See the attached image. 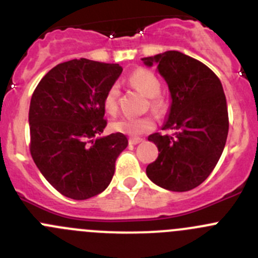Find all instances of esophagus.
Listing matches in <instances>:
<instances>
[{
  "label": "esophagus",
  "mask_w": 258,
  "mask_h": 258,
  "mask_svg": "<svg viewBox=\"0 0 258 258\" xmlns=\"http://www.w3.org/2000/svg\"><path fill=\"white\" fill-rule=\"evenodd\" d=\"M142 141H144V140L139 139V137H131V139L128 140V142L131 145H137V144H140V142H142Z\"/></svg>",
  "instance_id": "obj_1"
}]
</instances>
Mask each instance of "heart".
Instances as JSON below:
<instances>
[{
  "instance_id": "b5f03b06",
  "label": "heart",
  "mask_w": 258,
  "mask_h": 258,
  "mask_svg": "<svg viewBox=\"0 0 258 258\" xmlns=\"http://www.w3.org/2000/svg\"><path fill=\"white\" fill-rule=\"evenodd\" d=\"M130 82L142 92L146 97L151 98V107L153 110L158 111L162 108V100L158 98V93L161 91V83L157 77L151 71L145 69H139L134 71L130 76ZM118 96H119V87L117 83H113L108 91L106 92L105 98H103V107L106 112L113 114L117 111L118 106ZM155 127V122L150 116L145 117H122L111 123V128L114 132L119 134L130 135V136H140L150 132Z\"/></svg>"
}]
</instances>
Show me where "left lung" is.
<instances>
[{"mask_svg": "<svg viewBox=\"0 0 258 258\" xmlns=\"http://www.w3.org/2000/svg\"><path fill=\"white\" fill-rule=\"evenodd\" d=\"M142 61L148 67L157 64L167 83L171 106L162 130L173 131L172 136H148L160 153L146 173L168 191H189L209 177L225 148L228 112L222 83L206 64L178 51Z\"/></svg>", "mask_w": 258, "mask_h": 258, "instance_id": "obj_1", "label": "left lung"}]
</instances>
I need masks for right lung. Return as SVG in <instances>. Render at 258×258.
Listing matches in <instances>:
<instances>
[{"instance_id":"1","label":"right lung","mask_w":258,"mask_h":258,"mask_svg":"<svg viewBox=\"0 0 258 258\" xmlns=\"http://www.w3.org/2000/svg\"><path fill=\"white\" fill-rule=\"evenodd\" d=\"M121 74L118 63L71 59L48 71L33 92L31 156L63 196L87 200L105 191L113 177L128 141L119 132L102 136L103 98Z\"/></svg>"}]
</instances>
